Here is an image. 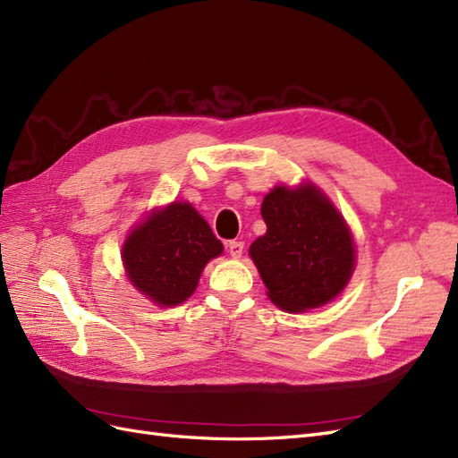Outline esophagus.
<instances>
[{
  "mask_svg": "<svg viewBox=\"0 0 458 458\" xmlns=\"http://www.w3.org/2000/svg\"><path fill=\"white\" fill-rule=\"evenodd\" d=\"M227 250H229V254H231V258H241L242 256V252H244V242L242 241H229L227 242Z\"/></svg>",
  "mask_w": 458,
  "mask_h": 458,
  "instance_id": "1",
  "label": "esophagus"
}]
</instances>
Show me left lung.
I'll return each instance as SVG.
<instances>
[{
    "instance_id": "left-lung-1",
    "label": "left lung",
    "mask_w": 458,
    "mask_h": 458,
    "mask_svg": "<svg viewBox=\"0 0 458 458\" xmlns=\"http://www.w3.org/2000/svg\"><path fill=\"white\" fill-rule=\"evenodd\" d=\"M267 233L250 246V258L269 300L301 313L336 298L355 269V244L344 217L311 183L276 185L261 204Z\"/></svg>"
}]
</instances>
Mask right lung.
<instances>
[{
    "label": "right lung",
    "mask_w": 458,
    "mask_h": 458,
    "mask_svg": "<svg viewBox=\"0 0 458 458\" xmlns=\"http://www.w3.org/2000/svg\"><path fill=\"white\" fill-rule=\"evenodd\" d=\"M221 252L224 244L192 204L172 202L128 234L122 261L143 296L172 308L195 293L206 263Z\"/></svg>",
    "instance_id": "right-lung-1"
}]
</instances>
